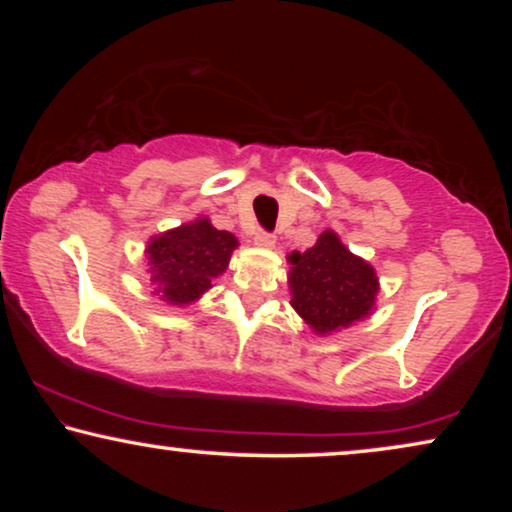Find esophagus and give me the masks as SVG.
Listing matches in <instances>:
<instances>
[{"instance_id": "1", "label": "esophagus", "mask_w": 512, "mask_h": 512, "mask_svg": "<svg viewBox=\"0 0 512 512\" xmlns=\"http://www.w3.org/2000/svg\"><path fill=\"white\" fill-rule=\"evenodd\" d=\"M254 244H258V247H275V235L268 233V230H256Z\"/></svg>"}]
</instances>
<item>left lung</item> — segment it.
Segmentation results:
<instances>
[{"mask_svg":"<svg viewBox=\"0 0 512 512\" xmlns=\"http://www.w3.org/2000/svg\"><path fill=\"white\" fill-rule=\"evenodd\" d=\"M291 258V305L317 333L349 326L373 310L377 277L366 261L349 254L338 235L326 230L305 254Z\"/></svg>","mask_w":512,"mask_h":512,"instance_id":"1","label":"left lung"}]
</instances>
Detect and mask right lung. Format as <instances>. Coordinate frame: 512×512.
I'll list each match as a JSON object with an SVG mask.
<instances>
[{"instance_id": "right-lung-1", "label": "right lung", "mask_w": 512, "mask_h": 512, "mask_svg": "<svg viewBox=\"0 0 512 512\" xmlns=\"http://www.w3.org/2000/svg\"><path fill=\"white\" fill-rule=\"evenodd\" d=\"M235 247V235L216 230L207 219L153 237L146 249L153 289L172 305L191 303L228 268Z\"/></svg>"}]
</instances>
